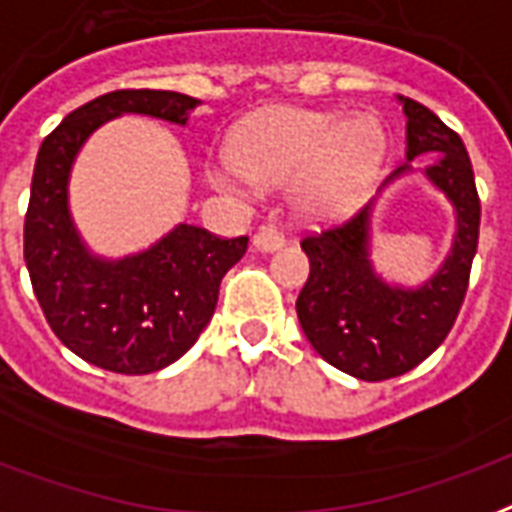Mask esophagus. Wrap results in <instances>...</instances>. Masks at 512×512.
<instances>
[{
	"mask_svg": "<svg viewBox=\"0 0 512 512\" xmlns=\"http://www.w3.org/2000/svg\"><path fill=\"white\" fill-rule=\"evenodd\" d=\"M282 244H285V236L271 225L260 227L255 233V238H252V246H255L257 252H274V249H279Z\"/></svg>",
	"mask_w": 512,
	"mask_h": 512,
	"instance_id": "34e87169",
	"label": "esophagus"
}]
</instances>
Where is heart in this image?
Segmentation results:
<instances>
[{"instance_id": "b5f03b06", "label": "heart", "mask_w": 512, "mask_h": 512, "mask_svg": "<svg viewBox=\"0 0 512 512\" xmlns=\"http://www.w3.org/2000/svg\"><path fill=\"white\" fill-rule=\"evenodd\" d=\"M385 132L369 113L279 105L257 113L233 138V160L211 168L214 187L246 195L255 184H290V206L306 222H331L369 198Z\"/></svg>"}]
</instances>
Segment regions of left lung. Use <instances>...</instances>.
<instances>
[{
    "mask_svg": "<svg viewBox=\"0 0 512 512\" xmlns=\"http://www.w3.org/2000/svg\"><path fill=\"white\" fill-rule=\"evenodd\" d=\"M407 119L404 162L382 181L377 198L342 227L304 238L309 279L295 301L298 323L317 355L358 380L377 382L426 361L456 323L469 268L478 252L480 200L472 162L456 132L426 105L396 94ZM432 157L429 166L417 162ZM420 172L454 208L451 252L420 286L388 283L371 260V222L381 192Z\"/></svg>",
    "mask_w": 512,
    "mask_h": 512,
    "instance_id": "obj_1",
    "label": "left lung"
}]
</instances>
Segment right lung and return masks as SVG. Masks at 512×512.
<instances>
[{"instance_id":"obj_1","label":"right lung","mask_w":512,"mask_h":512,"mask_svg":"<svg viewBox=\"0 0 512 512\" xmlns=\"http://www.w3.org/2000/svg\"><path fill=\"white\" fill-rule=\"evenodd\" d=\"M203 102L179 92L119 89L64 116L37 151L24 222V260L51 331L67 350L116 374L160 372L198 342L222 276L249 238H217L179 222L124 257L92 252L70 211V176L86 140L124 113L187 127Z\"/></svg>"}]
</instances>
